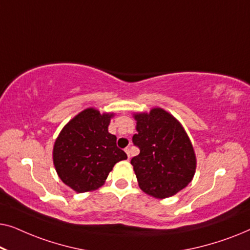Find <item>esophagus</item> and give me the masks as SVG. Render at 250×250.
Listing matches in <instances>:
<instances>
[{
	"label": "esophagus",
	"mask_w": 250,
	"mask_h": 250,
	"mask_svg": "<svg viewBox=\"0 0 250 250\" xmlns=\"http://www.w3.org/2000/svg\"><path fill=\"white\" fill-rule=\"evenodd\" d=\"M125 152H126V155H127L128 159L131 158V151H129V148H125Z\"/></svg>",
	"instance_id": "esophagus-1"
}]
</instances>
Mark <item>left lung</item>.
<instances>
[{"label":"left lung","mask_w":250,"mask_h":250,"mask_svg":"<svg viewBox=\"0 0 250 250\" xmlns=\"http://www.w3.org/2000/svg\"><path fill=\"white\" fill-rule=\"evenodd\" d=\"M136 131L132 141L140 153L131 164L142 191L164 199L191 182L196 172L192 143L177 119L162 108L134 114Z\"/></svg>","instance_id":"8db88e82"}]
</instances>
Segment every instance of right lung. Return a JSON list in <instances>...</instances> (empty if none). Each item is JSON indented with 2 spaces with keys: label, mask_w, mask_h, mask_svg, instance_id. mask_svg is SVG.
<instances>
[{
  "label": "right lung",
  "mask_w": 250,
  "mask_h": 250,
  "mask_svg": "<svg viewBox=\"0 0 250 250\" xmlns=\"http://www.w3.org/2000/svg\"><path fill=\"white\" fill-rule=\"evenodd\" d=\"M114 114L87 108L62 128L53 146V164L61 181L76 192L100 188L116 163L127 155L108 132Z\"/></svg>",
  "instance_id": "1"
}]
</instances>
